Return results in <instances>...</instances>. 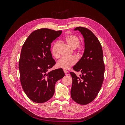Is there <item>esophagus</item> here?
Here are the masks:
<instances>
[{
	"instance_id": "34e87169",
	"label": "esophagus",
	"mask_w": 125,
	"mask_h": 125,
	"mask_svg": "<svg viewBox=\"0 0 125 125\" xmlns=\"http://www.w3.org/2000/svg\"><path fill=\"white\" fill-rule=\"evenodd\" d=\"M63 71H64V72L65 73V74H67V73H68V71H67V70H64Z\"/></svg>"
}]
</instances>
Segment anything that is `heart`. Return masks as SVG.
<instances>
[{
    "label": "heart",
    "mask_w": 125,
    "mask_h": 125,
    "mask_svg": "<svg viewBox=\"0 0 125 125\" xmlns=\"http://www.w3.org/2000/svg\"><path fill=\"white\" fill-rule=\"evenodd\" d=\"M64 41L71 47L75 49L80 44V40L79 38L74 34L67 35L64 38ZM59 43L56 42L53 45L51 48L52 55L54 57L57 58L59 57V53L58 52ZM77 61L75 57H63L61 58L57 63V66L58 68L68 69L72 66L74 65Z\"/></svg>",
    "instance_id": "heart-1"
}]
</instances>
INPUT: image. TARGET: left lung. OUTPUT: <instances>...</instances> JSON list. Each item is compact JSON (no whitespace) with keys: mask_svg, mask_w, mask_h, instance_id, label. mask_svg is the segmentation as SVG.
<instances>
[{"mask_svg":"<svg viewBox=\"0 0 125 125\" xmlns=\"http://www.w3.org/2000/svg\"><path fill=\"white\" fill-rule=\"evenodd\" d=\"M83 34L85 49L81 59L73 69L82 74L77 77L70 72L72 78L71 95L78 104L86 105L96 97L104 80L105 65L101 45L94 33L88 29L78 27L75 29Z\"/></svg>","mask_w":125,"mask_h":125,"instance_id":"left-lung-1","label":"left lung"}]
</instances>
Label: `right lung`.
Returning a JSON list of instances; mask_svg holds the SVG:
<instances>
[{
  "instance_id": "right-lung-1",
  "label": "right lung",
  "mask_w": 125,
  "mask_h": 125,
  "mask_svg": "<svg viewBox=\"0 0 125 125\" xmlns=\"http://www.w3.org/2000/svg\"><path fill=\"white\" fill-rule=\"evenodd\" d=\"M62 32L38 29L23 45L19 61L20 82L26 94L35 103L49 100L54 94L55 83L65 76L61 68L48 72L56 63L50 51L51 43Z\"/></svg>"
}]
</instances>
